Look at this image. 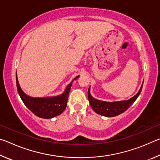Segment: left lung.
Instances as JSON below:
<instances>
[{"label":"left lung","instance_id":"obj_1","mask_svg":"<svg viewBox=\"0 0 160 160\" xmlns=\"http://www.w3.org/2000/svg\"><path fill=\"white\" fill-rule=\"evenodd\" d=\"M142 88V85L140 87V89L134 97H132L128 100L120 102H104L93 98L91 96L90 92V88L88 89V99L92 109L97 113L99 115L107 116V117H113V116H118L123 113L128 108L133 104L134 102L140 95Z\"/></svg>","mask_w":160,"mask_h":160}]
</instances>
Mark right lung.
Returning <instances> with one entry per match:
<instances>
[{"instance_id": "right-lung-1", "label": "right lung", "mask_w": 160, "mask_h": 160, "mask_svg": "<svg viewBox=\"0 0 160 160\" xmlns=\"http://www.w3.org/2000/svg\"><path fill=\"white\" fill-rule=\"evenodd\" d=\"M78 76L74 78L76 80ZM72 80V81H73ZM72 81L66 87L64 92L56 97H32L24 92L19 85L18 80L16 74V84L17 89L21 99L24 104L31 112L37 116L43 118H51L61 114L66 109L67 106L68 98L72 86Z\"/></svg>"}]
</instances>
